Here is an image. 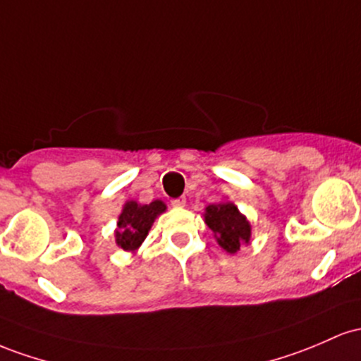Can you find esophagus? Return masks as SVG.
<instances>
[{
	"mask_svg": "<svg viewBox=\"0 0 361 361\" xmlns=\"http://www.w3.org/2000/svg\"><path fill=\"white\" fill-rule=\"evenodd\" d=\"M170 204L173 206V208H184L185 206V197H176V200L170 201Z\"/></svg>",
	"mask_w": 361,
	"mask_h": 361,
	"instance_id": "obj_1",
	"label": "esophagus"
}]
</instances>
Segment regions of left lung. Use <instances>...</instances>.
Here are the masks:
<instances>
[{
	"label": "left lung",
	"mask_w": 361,
	"mask_h": 361,
	"mask_svg": "<svg viewBox=\"0 0 361 361\" xmlns=\"http://www.w3.org/2000/svg\"><path fill=\"white\" fill-rule=\"evenodd\" d=\"M204 221L213 230L218 244L226 252L233 254L240 249V244H249L250 225L244 214L238 213L237 206L232 202L209 204L206 208Z\"/></svg>",
	"instance_id": "8db88e82"
}]
</instances>
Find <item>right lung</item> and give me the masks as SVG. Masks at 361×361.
I'll return each instance as SVG.
<instances>
[{
	"mask_svg": "<svg viewBox=\"0 0 361 361\" xmlns=\"http://www.w3.org/2000/svg\"><path fill=\"white\" fill-rule=\"evenodd\" d=\"M165 212V204L161 201H153L149 204H137L129 201L121 213L117 221L116 242L124 250H135L148 235L153 221L160 213Z\"/></svg>",
	"mask_w": 361,
	"mask_h": 361,
	"instance_id": "right-lung-1",
	"label": "right lung"
}]
</instances>
